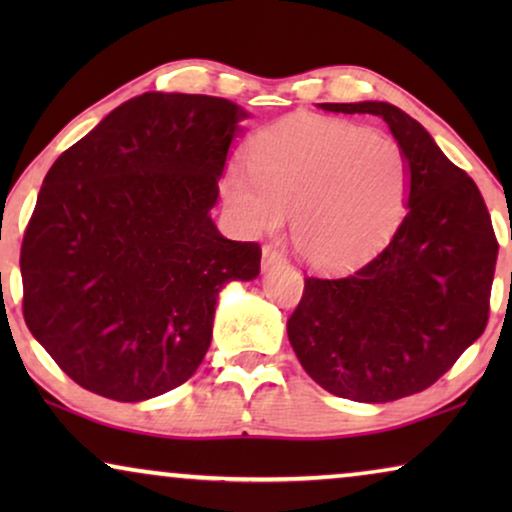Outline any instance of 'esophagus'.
I'll use <instances>...</instances> for the list:
<instances>
[{"mask_svg":"<svg viewBox=\"0 0 512 512\" xmlns=\"http://www.w3.org/2000/svg\"><path fill=\"white\" fill-rule=\"evenodd\" d=\"M272 263H286V256H284V251H279L268 244V247L263 249V268H270Z\"/></svg>","mask_w":512,"mask_h":512,"instance_id":"34e87169","label":"esophagus"}]
</instances>
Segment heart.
<instances>
[{"instance_id": "heart-1", "label": "heart", "mask_w": 512, "mask_h": 512, "mask_svg": "<svg viewBox=\"0 0 512 512\" xmlns=\"http://www.w3.org/2000/svg\"><path fill=\"white\" fill-rule=\"evenodd\" d=\"M247 171L230 167L221 195L247 235L275 233L314 265H347L380 249L401 223L408 158L394 139L340 118H289L261 132Z\"/></svg>"}]
</instances>
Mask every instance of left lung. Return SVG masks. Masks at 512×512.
I'll list each match as a JSON object with an SVG mask.
<instances>
[{
    "instance_id": "obj_1",
    "label": "left lung",
    "mask_w": 512,
    "mask_h": 512,
    "mask_svg": "<svg viewBox=\"0 0 512 512\" xmlns=\"http://www.w3.org/2000/svg\"><path fill=\"white\" fill-rule=\"evenodd\" d=\"M321 109L389 125L410 167L408 212L359 268L305 277L286 333L319 387L359 403L396 401L431 387L485 331L499 242L475 181L415 118L387 102Z\"/></svg>"
}]
</instances>
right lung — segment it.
Here are the masks:
<instances>
[{
    "mask_svg": "<svg viewBox=\"0 0 512 512\" xmlns=\"http://www.w3.org/2000/svg\"><path fill=\"white\" fill-rule=\"evenodd\" d=\"M242 118L223 97L144 93L48 170L20 247L23 317L83 389L137 403L184 384L223 284L261 272V247L209 216Z\"/></svg>",
    "mask_w": 512,
    "mask_h": 512,
    "instance_id": "obj_1",
    "label": "right lung"
}]
</instances>
